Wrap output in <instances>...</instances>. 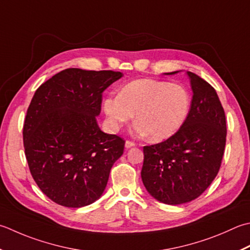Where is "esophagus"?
<instances>
[{"label":"esophagus","instance_id":"esophagus-1","mask_svg":"<svg viewBox=\"0 0 250 250\" xmlns=\"http://www.w3.org/2000/svg\"><path fill=\"white\" fill-rule=\"evenodd\" d=\"M134 145H135L134 142H132V141H125V146L126 148H131V147H133Z\"/></svg>","mask_w":250,"mask_h":250}]
</instances>
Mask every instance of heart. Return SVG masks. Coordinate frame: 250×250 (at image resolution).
<instances>
[{"mask_svg": "<svg viewBox=\"0 0 250 250\" xmlns=\"http://www.w3.org/2000/svg\"><path fill=\"white\" fill-rule=\"evenodd\" d=\"M190 105L188 91L168 81L141 79L122 87L119 94L104 101V111L112 130L133 119L138 135L160 142L177 133L187 119Z\"/></svg>", "mask_w": 250, "mask_h": 250, "instance_id": "1", "label": "heart"}]
</instances>
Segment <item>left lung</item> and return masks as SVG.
<instances>
[{"mask_svg":"<svg viewBox=\"0 0 250 250\" xmlns=\"http://www.w3.org/2000/svg\"><path fill=\"white\" fill-rule=\"evenodd\" d=\"M187 73L193 99L184 124L168 140L143 147L144 187L168 205L188 203L207 189L221 167L227 142L226 114L216 90L195 73Z\"/></svg>","mask_w":250,"mask_h":250,"instance_id":"obj_1","label":"left lung"}]
</instances>
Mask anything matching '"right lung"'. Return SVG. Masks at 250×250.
<instances>
[{
    "label": "right lung",
    "mask_w": 250,
    "mask_h": 250,
    "mask_svg": "<svg viewBox=\"0 0 250 250\" xmlns=\"http://www.w3.org/2000/svg\"><path fill=\"white\" fill-rule=\"evenodd\" d=\"M119 71L68 68L38 87L22 136L33 180L54 203L80 208L99 199L125 141L96 122L102 96Z\"/></svg>",
    "instance_id": "1"
}]
</instances>
